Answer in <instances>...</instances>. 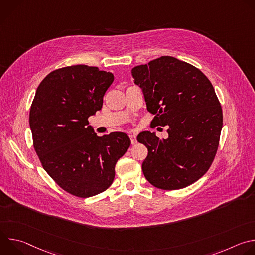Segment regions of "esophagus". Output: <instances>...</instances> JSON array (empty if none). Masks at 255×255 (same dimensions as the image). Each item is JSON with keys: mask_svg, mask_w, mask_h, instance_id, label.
<instances>
[{"mask_svg": "<svg viewBox=\"0 0 255 255\" xmlns=\"http://www.w3.org/2000/svg\"><path fill=\"white\" fill-rule=\"evenodd\" d=\"M129 137H130L131 143H132L133 145L137 143V139H136V136H135V134H133V133H130V134H129Z\"/></svg>", "mask_w": 255, "mask_h": 255, "instance_id": "1", "label": "esophagus"}]
</instances>
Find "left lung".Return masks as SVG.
I'll return each mask as SVG.
<instances>
[{"label":"left lung","instance_id":"obj_1","mask_svg":"<svg viewBox=\"0 0 255 255\" xmlns=\"http://www.w3.org/2000/svg\"><path fill=\"white\" fill-rule=\"evenodd\" d=\"M144 95L151 124L168 126L166 139L149 131L137 136L148 149L144 176L161 190L184 189L210 168L223 126L219 100L209 79L196 66L161 56L132 69Z\"/></svg>","mask_w":255,"mask_h":255}]
</instances>
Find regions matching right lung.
I'll return each instance as SVG.
<instances>
[{
  "mask_svg": "<svg viewBox=\"0 0 255 255\" xmlns=\"http://www.w3.org/2000/svg\"><path fill=\"white\" fill-rule=\"evenodd\" d=\"M111 72L78 64L55 69L36 91L29 124L33 146L55 183L79 198L103 193L131 141L123 132L97 136L89 117L100 111Z\"/></svg>",
  "mask_w": 255,
  "mask_h": 255,
  "instance_id": "right-lung-1",
  "label": "right lung"
}]
</instances>
